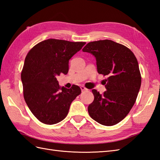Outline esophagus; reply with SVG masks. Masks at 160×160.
<instances>
[{
    "mask_svg": "<svg viewBox=\"0 0 160 160\" xmlns=\"http://www.w3.org/2000/svg\"><path fill=\"white\" fill-rule=\"evenodd\" d=\"M80 89H81V91H82V92H83V91H87V88L84 87V86H81L80 87Z\"/></svg>",
    "mask_w": 160,
    "mask_h": 160,
    "instance_id": "34e87169",
    "label": "esophagus"
}]
</instances>
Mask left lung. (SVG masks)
<instances>
[{
    "label": "left lung",
    "mask_w": 160,
    "mask_h": 160,
    "mask_svg": "<svg viewBox=\"0 0 160 160\" xmlns=\"http://www.w3.org/2000/svg\"><path fill=\"white\" fill-rule=\"evenodd\" d=\"M96 58L98 72L108 76L102 94L93 89L94 100L88 107L91 118L113 126L127 116L136 101L142 77L136 57L128 47L111 40L90 42L82 49Z\"/></svg>",
    "instance_id": "left-lung-1"
}]
</instances>
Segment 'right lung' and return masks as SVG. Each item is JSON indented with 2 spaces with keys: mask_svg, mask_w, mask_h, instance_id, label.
Returning <instances> with one entry per match:
<instances>
[{
  "mask_svg": "<svg viewBox=\"0 0 160 160\" xmlns=\"http://www.w3.org/2000/svg\"><path fill=\"white\" fill-rule=\"evenodd\" d=\"M85 42L48 39L37 44L27 55L21 72L23 96L33 115L46 124L58 123L67 117L80 88L61 87L56 79L69 71V60Z\"/></svg>",
  "mask_w": 160,
  "mask_h": 160,
  "instance_id": "obj_1",
  "label": "right lung"
}]
</instances>
